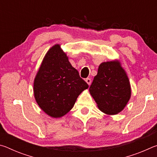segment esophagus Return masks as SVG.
<instances>
[{
  "instance_id": "34e87169",
  "label": "esophagus",
  "mask_w": 157,
  "mask_h": 157,
  "mask_svg": "<svg viewBox=\"0 0 157 157\" xmlns=\"http://www.w3.org/2000/svg\"><path fill=\"white\" fill-rule=\"evenodd\" d=\"M85 81H86V83L88 84L89 85H90V84H91V79H90V78H89L85 79Z\"/></svg>"
}]
</instances>
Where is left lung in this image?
<instances>
[{"label": "left lung", "mask_w": 157, "mask_h": 157, "mask_svg": "<svg viewBox=\"0 0 157 157\" xmlns=\"http://www.w3.org/2000/svg\"><path fill=\"white\" fill-rule=\"evenodd\" d=\"M89 91L100 110L109 115L121 112L131 96L129 79L116 61L101 63Z\"/></svg>", "instance_id": "obj_1"}]
</instances>
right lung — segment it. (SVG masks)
I'll return each instance as SVG.
<instances>
[{
  "label": "right lung",
  "instance_id": "obj_1",
  "mask_svg": "<svg viewBox=\"0 0 157 157\" xmlns=\"http://www.w3.org/2000/svg\"><path fill=\"white\" fill-rule=\"evenodd\" d=\"M88 87L57 44L44 58L34 79V94L37 104L45 113L59 118L73 107L78 95Z\"/></svg>",
  "mask_w": 157,
  "mask_h": 157
}]
</instances>
